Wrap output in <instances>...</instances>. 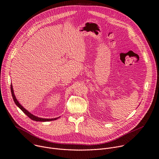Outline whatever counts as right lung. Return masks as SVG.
Listing matches in <instances>:
<instances>
[{"label": "right lung", "instance_id": "add662e5", "mask_svg": "<svg viewBox=\"0 0 159 159\" xmlns=\"http://www.w3.org/2000/svg\"><path fill=\"white\" fill-rule=\"evenodd\" d=\"M11 91L12 96V98H13V100H14V103H15V104L17 105V107H18L27 115V116L29 117L30 119H31L32 120H35V121H39V122H48V121L54 120H56V119H58V117H57V118H54V119H43V118H40V117H38L37 116H35V115H34L33 114H32L31 113H30L29 111H27L25 108H24L22 107L21 105L20 104V103L18 102V101L17 100L15 95H14V91H13L12 84L11 85Z\"/></svg>", "mask_w": 159, "mask_h": 159}]
</instances>
